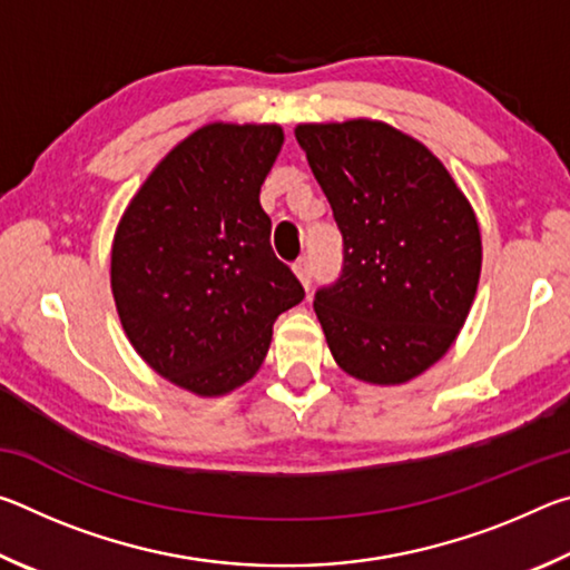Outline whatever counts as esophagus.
<instances>
[{
	"label": "esophagus",
	"instance_id": "1",
	"mask_svg": "<svg viewBox=\"0 0 570 570\" xmlns=\"http://www.w3.org/2000/svg\"><path fill=\"white\" fill-rule=\"evenodd\" d=\"M294 274L298 282H302V286L308 292V286H312V266H308L306 258H298V262L294 264Z\"/></svg>",
	"mask_w": 570,
	"mask_h": 570
}]
</instances>
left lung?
Wrapping results in <instances>:
<instances>
[{
    "label": "left lung",
    "mask_w": 570,
    "mask_h": 570,
    "mask_svg": "<svg viewBox=\"0 0 570 570\" xmlns=\"http://www.w3.org/2000/svg\"><path fill=\"white\" fill-rule=\"evenodd\" d=\"M294 135L344 238V274L314 298L334 362L380 387L420 377L475 302V210L445 163L390 122H298Z\"/></svg>",
    "instance_id": "obj_1"
}]
</instances>
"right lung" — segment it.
Wrapping results in <instances>:
<instances>
[{
	"mask_svg": "<svg viewBox=\"0 0 570 570\" xmlns=\"http://www.w3.org/2000/svg\"><path fill=\"white\" fill-rule=\"evenodd\" d=\"M282 146L276 122L200 125L150 170L115 228L122 332L153 372L198 397L254 380L278 314L304 298L258 200Z\"/></svg>",
	"mask_w": 570,
	"mask_h": 570,
	"instance_id": "obj_1",
	"label": "right lung"
}]
</instances>
